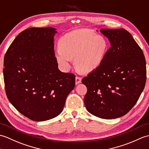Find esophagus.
<instances>
[{"instance_id": "34e87169", "label": "esophagus", "mask_w": 149, "mask_h": 149, "mask_svg": "<svg viewBox=\"0 0 149 149\" xmlns=\"http://www.w3.org/2000/svg\"><path fill=\"white\" fill-rule=\"evenodd\" d=\"M81 82V78L80 77H76L75 78V84L76 85L80 84Z\"/></svg>"}]
</instances>
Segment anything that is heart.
<instances>
[{
	"label": "heart",
	"instance_id": "b5f03b06",
	"mask_svg": "<svg viewBox=\"0 0 149 149\" xmlns=\"http://www.w3.org/2000/svg\"><path fill=\"white\" fill-rule=\"evenodd\" d=\"M105 36L87 31H72L59 39L58 48L54 55L57 63L64 70H68L74 58L78 71L91 72L97 69L104 61L108 50Z\"/></svg>",
	"mask_w": 149,
	"mask_h": 149
}]
</instances>
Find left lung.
I'll return each instance as SVG.
<instances>
[{"label": "left lung", "mask_w": 149, "mask_h": 149, "mask_svg": "<svg viewBox=\"0 0 149 149\" xmlns=\"http://www.w3.org/2000/svg\"><path fill=\"white\" fill-rule=\"evenodd\" d=\"M111 47L102 64L82 79L87 88L84 103L97 117L111 119L124 116L136 103L147 77L143 51L124 29L100 30Z\"/></svg>", "instance_id": "obj_1"}]
</instances>
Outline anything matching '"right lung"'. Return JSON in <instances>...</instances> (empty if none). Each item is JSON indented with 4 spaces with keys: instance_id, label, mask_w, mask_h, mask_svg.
<instances>
[{
    "instance_id": "add662e5",
    "label": "right lung",
    "mask_w": 149,
    "mask_h": 149,
    "mask_svg": "<svg viewBox=\"0 0 149 149\" xmlns=\"http://www.w3.org/2000/svg\"><path fill=\"white\" fill-rule=\"evenodd\" d=\"M53 27H32L16 36L4 59V80L9 102L34 121L58 116L75 85V75L62 72L54 55Z\"/></svg>"
}]
</instances>
